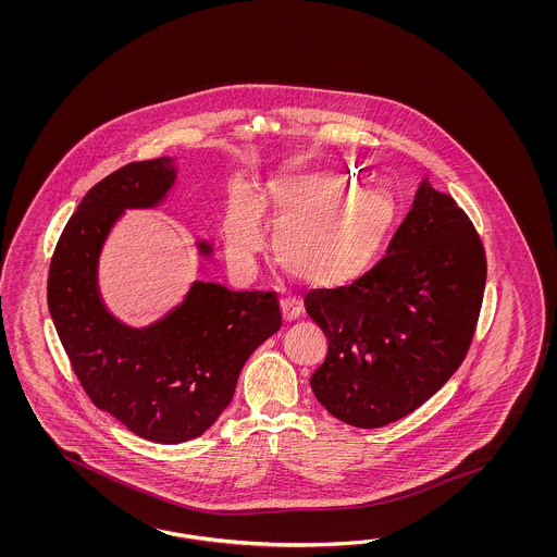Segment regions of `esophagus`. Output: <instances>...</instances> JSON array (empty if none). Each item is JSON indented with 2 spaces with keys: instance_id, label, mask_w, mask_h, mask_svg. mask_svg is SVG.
I'll use <instances>...</instances> for the list:
<instances>
[{
  "instance_id": "obj_1",
  "label": "esophagus",
  "mask_w": 557,
  "mask_h": 557,
  "mask_svg": "<svg viewBox=\"0 0 557 557\" xmlns=\"http://www.w3.org/2000/svg\"><path fill=\"white\" fill-rule=\"evenodd\" d=\"M280 308H282V317H284V321H296V319L300 317V312H302V304H300V300H296V298H286V300H282V302H280Z\"/></svg>"
}]
</instances>
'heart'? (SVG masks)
<instances>
[{
	"instance_id": "b5f03b06",
	"label": "heart",
	"mask_w": 557,
	"mask_h": 557,
	"mask_svg": "<svg viewBox=\"0 0 557 557\" xmlns=\"http://www.w3.org/2000/svg\"><path fill=\"white\" fill-rule=\"evenodd\" d=\"M253 210L277 219L271 233L275 261L314 287L347 286L366 275L394 224V206L384 191L345 184L335 171L271 182L253 206L243 198L228 206L224 251L238 277L253 273L263 247Z\"/></svg>"
}]
</instances>
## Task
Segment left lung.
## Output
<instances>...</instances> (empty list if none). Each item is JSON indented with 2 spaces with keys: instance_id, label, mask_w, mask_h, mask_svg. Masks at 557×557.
<instances>
[{
  "instance_id": "obj_1",
  "label": "left lung",
  "mask_w": 557,
  "mask_h": 557,
  "mask_svg": "<svg viewBox=\"0 0 557 557\" xmlns=\"http://www.w3.org/2000/svg\"><path fill=\"white\" fill-rule=\"evenodd\" d=\"M484 286L486 253L472 220L422 180L388 255L351 286L304 298L329 341L310 377L317 400L359 429L417 410L466 359Z\"/></svg>"
}]
</instances>
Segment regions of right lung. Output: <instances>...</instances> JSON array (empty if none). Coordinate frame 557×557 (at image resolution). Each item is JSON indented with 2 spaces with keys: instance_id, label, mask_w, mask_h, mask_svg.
I'll return each mask as SVG.
<instances>
[{
  "instance_id": "1",
  "label": "right lung",
  "mask_w": 557,
  "mask_h": 557,
  "mask_svg": "<svg viewBox=\"0 0 557 557\" xmlns=\"http://www.w3.org/2000/svg\"><path fill=\"white\" fill-rule=\"evenodd\" d=\"M171 157L128 163L85 194L49 270V310L77 380L94 405L135 435L175 445L200 437L231 405L255 349L282 326L275 292H231L194 282L186 300L145 329L101 302L98 261L128 208H154L175 184ZM200 255L212 247L200 240Z\"/></svg>"
}]
</instances>
